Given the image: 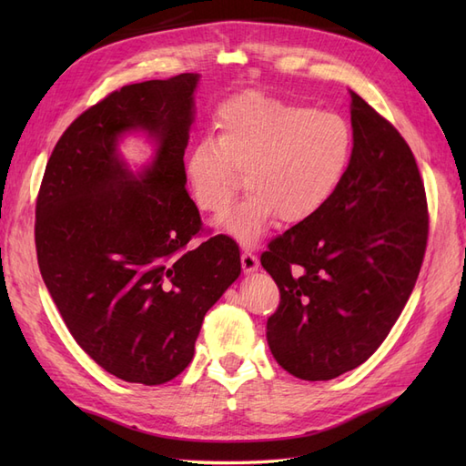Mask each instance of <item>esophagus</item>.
Segmentation results:
<instances>
[{"label": "esophagus", "instance_id": "obj_1", "mask_svg": "<svg viewBox=\"0 0 466 466\" xmlns=\"http://www.w3.org/2000/svg\"><path fill=\"white\" fill-rule=\"evenodd\" d=\"M241 264H243V270L245 272H255L258 268V258L255 257V252L245 250L241 255Z\"/></svg>", "mask_w": 466, "mask_h": 466}]
</instances>
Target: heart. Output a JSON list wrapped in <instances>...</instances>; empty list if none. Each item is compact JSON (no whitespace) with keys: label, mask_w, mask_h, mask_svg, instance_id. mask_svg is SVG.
Listing matches in <instances>:
<instances>
[{"label":"heart","mask_w":466,"mask_h":466,"mask_svg":"<svg viewBox=\"0 0 466 466\" xmlns=\"http://www.w3.org/2000/svg\"><path fill=\"white\" fill-rule=\"evenodd\" d=\"M216 137L188 149L185 180L204 214L228 209L238 188L250 190L219 219L241 243L279 218L295 225L315 218L340 188L354 153L350 122L334 110L247 91L225 101L214 118Z\"/></svg>","instance_id":"obj_1"}]
</instances>
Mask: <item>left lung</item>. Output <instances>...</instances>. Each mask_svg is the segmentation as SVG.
Wrapping results in <instances>:
<instances>
[{
	"mask_svg": "<svg viewBox=\"0 0 466 466\" xmlns=\"http://www.w3.org/2000/svg\"><path fill=\"white\" fill-rule=\"evenodd\" d=\"M354 153L332 200L268 243L264 270L279 289L266 340L288 373L329 380L383 344L424 262L430 216L412 149L351 93Z\"/></svg>",
	"mask_w": 466,
	"mask_h": 466,
	"instance_id": "left-lung-1",
	"label": "left lung"
}]
</instances>
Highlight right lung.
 <instances>
[{
    "mask_svg": "<svg viewBox=\"0 0 466 466\" xmlns=\"http://www.w3.org/2000/svg\"><path fill=\"white\" fill-rule=\"evenodd\" d=\"M198 74L151 79L108 93L67 126L36 196L42 279L67 330L105 371L163 385L187 370L204 315L241 274L228 235H202L185 185V149ZM142 127L158 157L134 179L116 137Z\"/></svg>",
    "mask_w": 466,
    "mask_h": 466,
    "instance_id": "obj_1",
    "label": "right lung"
}]
</instances>
